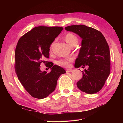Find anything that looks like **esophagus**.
Wrapping results in <instances>:
<instances>
[{"mask_svg": "<svg viewBox=\"0 0 123 123\" xmlns=\"http://www.w3.org/2000/svg\"><path fill=\"white\" fill-rule=\"evenodd\" d=\"M72 71H73V70H72V69H67L66 70L67 72H72Z\"/></svg>", "mask_w": 123, "mask_h": 123, "instance_id": "34e87169", "label": "esophagus"}]
</instances>
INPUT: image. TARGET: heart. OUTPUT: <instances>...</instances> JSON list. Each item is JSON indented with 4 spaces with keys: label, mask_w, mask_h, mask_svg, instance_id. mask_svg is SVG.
Segmentation results:
<instances>
[{
    "label": "heart",
    "mask_w": 123,
    "mask_h": 123,
    "mask_svg": "<svg viewBox=\"0 0 123 123\" xmlns=\"http://www.w3.org/2000/svg\"><path fill=\"white\" fill-rule=\"evenodd\" d=\"M65 40L69 46L71 47L73 44L78 43L77 37L71 33H68L65 36ZM53 46V44L51 46V49ZM73 60L72 57H68L66 59H61L57 62V64L59 65L64 66L65 67H68L70 66V63Z\"/></svg>",
    "instance_id": "1"
}]
</instances>
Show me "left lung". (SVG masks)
I'll list each match as a JSON object with an SVG mask.
<instances>
[{"label":"left lung","mask_w":123,"mask_h":123,"mask_svg":"<svg viewBox=\"0 0 123 123\" xmlns=\"http://www.w3.org/2000/svg\"><path fill=\"white\" fill-rule=\"evenodd\" d=\"M65 30L82 39L75 67H89L82 71L83 76L77 86L86 93H96L101 90L110 74V51L107 41L101 32L83 25L68 26Z\"/></svg>","instance_id":"8db88e82"}]
</instances>
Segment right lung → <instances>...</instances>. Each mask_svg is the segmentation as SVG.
<instances>
[{"mask_svg": "<svg viewBox=\"0 0 123 123\" xmlns=\"http://www.w3.org/2000/svg\"><path fill=\"white\" fill-rule=\"evenodd\" d=\"M63 30L59 27H35L18 40L15 53L17 76L27 91L38 99L45 98L56 88L58 77L66 73L60 66L46 61L50 47ZM43 62L51 69L47 73L40 70Z\"/></svg>", "mask_w": 123, "mask_h": 123, "instance_id": "1", "label": "right lung"}]
</instances>
